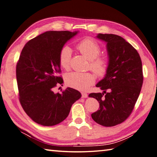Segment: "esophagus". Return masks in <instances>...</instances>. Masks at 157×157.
<instances>
[{
    "label": "esophagus",
    "instance_id": "esophagus-1",
    "mask_svg": "<svg viewBox=\"0 0 157 157\" xmlns=\"http://www.w3.org/2000/svg\"><path fill=\"white\" fill-rule=\"evenodd\" d=\"M82 97L83 98H88V94L86 93H84V92H82Z\"/></svg>",
    "mask_w": 157,
    "mask_h": 157
}]
</instances>
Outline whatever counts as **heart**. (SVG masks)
Instances as JSON below:
<instances>
[{"instance_id":"obj_1","label":"heart","mask_w":157,"mask_h":157,"mask_svg":"<svg viewBox=\"0 0 157 157\" xmlns=\"http://www.w3.org/2000/svg\"><path fill=\"white\" fill-rule=\"evenodd\" d=\"M78 49L90 60V69L98 76H103L108 69V60L103 56H99L100 46L91 38H86L78 44ZM71 48L65 46L59 54V63L64 69H69L71 58ZM95 81V75L92 73L71 72L65 76V82L68 86L78 90H86Z\"/></svg>"}]
</instances>
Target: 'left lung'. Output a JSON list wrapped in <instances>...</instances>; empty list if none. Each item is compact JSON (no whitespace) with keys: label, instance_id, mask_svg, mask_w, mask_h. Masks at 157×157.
<instances>
[{"label":"left lung","instance_id":"1","mask_svg":"<svg viewBox=\"0 0 157 157\" xmlns=\"http://www.w3.org/2000/svg\"><path fill=\"white\" fill-rule=\"evenodd\" d=\"M97 38L106 42L108 64L106 75L96 85L104 92L88 95L99 103L91 117L110 127L124 122L135 107L143 84L142 62L137 51L121 36L98 33Z\"/></svg>","mask_w":157,"mask_h":157}]
</instances>
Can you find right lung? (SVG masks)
<instances>
[{
	"label": "right lung",
	"mask_w": 157,
	"mask_h": 157,
	"mask_svg": "<svg viewBox=\"0 0 157 157\" xmlns=\"http://www.w3.org/2000/svg\"><path fill=\"white\" fill-rule=\"evenodd\" d=\"M78 31H46L27 42L16 65L19 100L27 115L36 123L55 126L64 121L81 93L67 88L54 93L53 88L63 83L59 54L65 43Z\"/></svg>",
	"instance_id": "add662e5"
}]
</instances>
